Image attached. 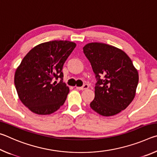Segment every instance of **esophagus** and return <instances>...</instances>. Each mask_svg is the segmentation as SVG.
<instances>
[{"label":"esophagus","mask_w":157,"mask_h":157,"mask_svg":"<svg viewBox=\"0 0 157 157\" xmlns=\"http://www.w3.org/2000/svg\"><path fill=\"white\" fill-rule=\"evenodd\" d=\"M88 88H89V85L87 84H85L83 85V86H80V87H79V86L76 87V89L78 90H84V89H87Z\"/></svg>","instance_id":"1"}]
</instances>
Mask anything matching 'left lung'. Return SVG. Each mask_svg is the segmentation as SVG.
<instances>
[{
  "mask_svg": "<svg viewBox=\"0 0 157 157\" xmlns=\"http://www.w3.org/2000/svg\"><path fill=\"white\" fill-rule=\"evenodd\" d=\"M97 82L90 107L104 116H114L128 107L134 98L139 73L125 52L102 43L83 48Z\"/></svg>",
  "mask_w": 157,
  "mask_h": 157,
  "instance_id": "1",
  "label": "left lung"
}]
</instances>
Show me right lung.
Segmentation results:
<instances>
[{
    "label": "right lung",
    "instance_id": "1",
    "mask_svg": "<svg viewBox=\"0 0 157 157\" xmlns=\"http://www.w3.org/2000/svg\"><path fill=\"white\" fill-rule=\"evenodd\" d=\"M76 46L73 42L52 41L33 48L16 71L14 84L20 100L33 113L50 114L63 105L69 88L62 68ZM60 79L59 83L54 79Z\"/></svg>",
    "mask_w": 157,
    "mask_h": 157
}]
</instances>
